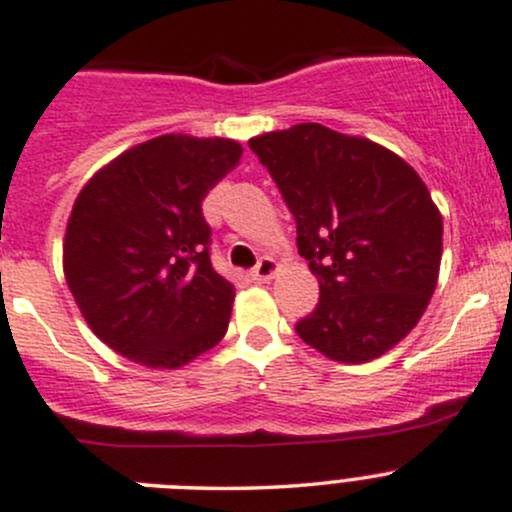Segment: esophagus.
Returning <instances> with one entry per match:
<instances>
[{
    "label": "esophagus",
    "instance_id": "esophagus-1",
    "mask_svg": "<svg viewBox=\"0 0 512 512\" xmlns=\"http://www.w3.org/2000/svg\"><path fill=\"white\" fill-rule=\"evenodd\" d=\"M274 272H277V262H274L272 257H262V260L255 265V270L250 272V277L255 279V282H270Z\"/></svg>",
    "mask_w": 512,
    "mask_h": 512
}]
</instances>
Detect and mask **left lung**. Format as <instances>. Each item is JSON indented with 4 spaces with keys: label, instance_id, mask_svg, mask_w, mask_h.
<instances>
[{
    "label": "left lung",
    "instance_id": "left-lung-1",
    "mask_svg": "<svg viewBox=\"0 0 512 512\" xmlns=\"http://www.w3.org/2000/svg\"><path fill=\"white\" fill-rule=\"evenodd\" d=\"M297 223L319 304L301 341L338 363H368L417 326L441 262V215L407 161L316 122L250 139Z\"/></svg>",
    "mask_w": 512,
    "mask_h": 512
}]
</instances>
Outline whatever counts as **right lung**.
Here are the masks:
<instances>
[{"instance_id": "right-lung-1", "label": "right lung", "mask_w": 512, "mask_h": 512, "mask_svg": "<svg viewBox=\"0 0 512 512\" xmlns=\"http://www.w3.org/2000/svg\"><path fill=\"white\" fill-rule=\"evenodd\" d=\"M240 154L233 139L164 134L127 149L78 193L63 272L112 351L171 370L225 336L235 289L211 265L201 203Z\"/></svg>"}]
</instances>
